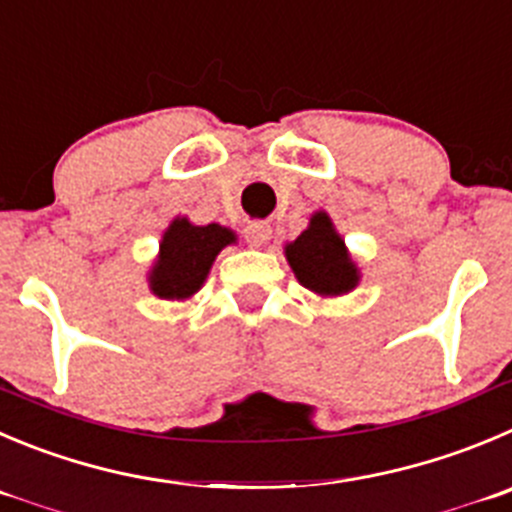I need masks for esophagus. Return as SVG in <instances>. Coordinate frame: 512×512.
<instances>
[{"instance_id": "esophagus-1", "label": "esophagus", "mask_w": 512, "mask_h": 512, "mask_svg": "<svg viewBox=\"0 0 512 512\" xmlns=\"http://www.w3.org/2000/svg\"><path fill=\"white\" fill-rule=\"evenodd\" d=\"M243 233H246V241L251 243L253 248H259L271 238V226L266 221H251Z\"/></svg>"}]
</instances>
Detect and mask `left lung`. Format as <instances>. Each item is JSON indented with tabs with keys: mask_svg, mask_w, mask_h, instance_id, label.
Masks as SVG:
<instances>
[{
	"mask_svg": "<svg viewBox=\"0 0 512 512\" xmlns=\"http://www.w3.org/2000/svg\"><path fill=\"white\" fill-rule=\"evenodd\" d=\"M286 261L304 289L319 296L349 294L359 284V269L349 256L344 238L329 213L316 211L309 228L296 241L286 243Z\"/></svg>",
	"mask_w": 512,
	"mask_h": 512,
	"instance_id": "1",
	"label": "left lung"
}]
</instances>
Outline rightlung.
Instances as JSON below:
<instances>
[{
  "mask_svg": "<svg viewBox=\"0 0 512 512\" xmlns=\"http://www.w3.org/2000/svg\"><path fill=\"white\" fill-rule=\"evenodd\" d=\"M228 243H236L231 228L218 223L193 226L188 218H175L163 233L158 259L148 274L150 291L160 299H191Z\"/></svg>",
  "mask_w": 512,
  "mask_h": 512,
  "instance_id": "add662e5",
  "label": "right lung"
}]
</instances>
